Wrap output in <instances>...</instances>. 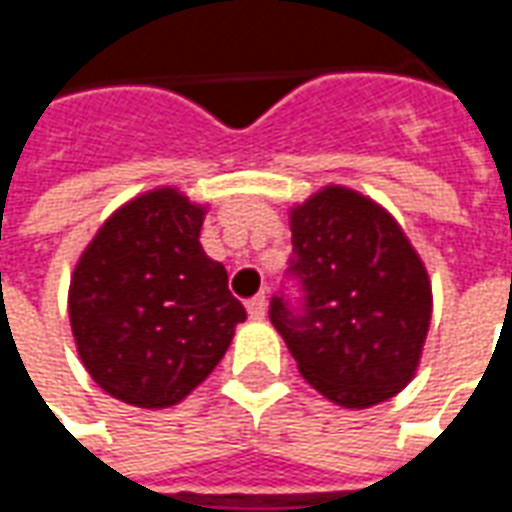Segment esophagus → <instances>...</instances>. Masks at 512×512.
<instances>
[{"label": "esophagus", "instance_id": "34e87169", "mask_svg": "<svg viewBox=\"0 0 512 512\" xmlns=\"http://www.w3.org/2000/svg\"><path fill=\"white\" fill-rule=\"evenodd\" d=\"M266 310H268V301L263 293H260V296H255V299H249V304H246L249 318H255V321H263V318H266Z\"/></svg>", "mask_w": 512, "mask_h": 512}]
</instances>
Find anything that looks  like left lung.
<instances>
[{
    "label": "left lung",
    "instance_id": "obj_1",
    "mask_svg": "<svg viewBox=\"0 0 512 512\" xmlns=\"http://www.w3.org/2000/svg\"><path fill=\"white\" fill-rule=\"evenodd\" d=\"M301 304L271 299L299 373L343 408H370L414 378L433 293L425 263L378 202L326 186L290 211Z\"/></svg>",
    "mask_w": 512,
    "mask_h": 512
}]
</instances>
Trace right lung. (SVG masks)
Returning a JSON list of instances; mask_svg holds the SVG:
<instances>
[{
	"mask_svg": "<svg viewBox=\"0 0 512 512\" xmlns=\"http://www.w3.org/2000/svg\"><path fill=\"white\" fill-rule=\"evenodd\" d=\"M205 205L153 189L117 208L73 268L68 312L106 395L169 408L211 376L246 321L227 271L202 252Z\"/></svg>",
	"mask_w": 512,
	"mask_h": 512,
	"instance_id": "right-lung-1",
	"label": "right lung"
}]
</instances>
